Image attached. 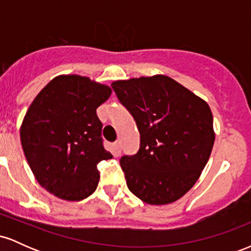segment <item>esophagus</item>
I'll return each instance as SVG.
<instances>
[{"label": "esophagus", "mask_w": 251, "mask_h": 251, "mask_svg": "<svg viewBox=\"0 0 251 251\" xmlns=\"http://www.w3.org/2000/svg\"><path fill=\"white\" fill-rule=\"evenodd\" d=\"M113 153L114 155H120V153H122V146H120L119 140H117V142L113 144Z\"/></svg>", "instance_id": "34e87169"}]
</instances>
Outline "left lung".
<instances>
[{"instance_id": "1", "label": "left lung", "mask_w": 251, "mask_h": 251, "mask_svg": "<svg viewBox=\"0 0 251 251\" xmlns=\"http://www.w3.org/2000/svg\"><path fill=\"white\" fill-rule=\"evenodd\" d=\"M112 88L140 133L137 153L120 158L128 190L152 205L179 200L200 178L214 146L209 105L166 75L120 80Z\"/></svg>"}]
</instances>
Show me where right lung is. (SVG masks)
<instances>
[{
    "instance_id": "add662e5",
    "label": "right lung",
    "mask_w": 251,
    "mask_h": 251,
    "mask_svg": "<svg viewBox=\"0 0 251 251\" xmlns=\"http://www.w3.org/2000/svg\"><path fill=\"white\" fill-rule=\"evenodd\" d=\"M108 86L80 75L56 76L37 94L22 123L21 144L40 185L66 201H82L99 183L97 165L113 155L103 148L97 108Z\"/></svg>"
}]
</instances>
